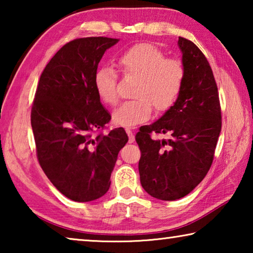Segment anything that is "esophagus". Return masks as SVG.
<instances>
[{"instance_id":"obj_1","label":"esophagus","mask_w":253,"mask_h":253,"mask_svg":"<svg viewBox=\"0 0 253 253\" xmlns=\"http://www.w3.org/2000/svg\"><path fill=\"white\" fill-rule=\"evenodd\" d=\"M126 132L128 135V143H134L135 142V135L130 128H126Z\"/></svg>"}]
</instances>
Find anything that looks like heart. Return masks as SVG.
Segmentation results:
<instances>
[{
    "label": "heart",
    "instance_id": "heart-1",
    "mask_svg": "<svg viewBox=\"0 0 253 253\" xmlns=\"http://www.w3.org/2000/svg\"><path fill=\"white\" fill-rule=\"evenodd\" d=\"M126 78L136 79L134 100L124 102L115 110V124L131 127L151 117L153 106L158 111L172 107L182 91L185 68L178 59L166 58L165 53L151 43H139L125 51L118 60ZM98 97L105 104H117L119 93L117 75L110 68L97 70L93 78Z\"/></svg>",
    "mask_w": 253,
    "mask_h": 253
}]
</instances>
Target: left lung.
Segmentation results:
<instances>
[{"label": "left lung", "instance_id": "obj_1", "mask_svg": "<svg viewBox=\"0 0 253 253\" xmlns=\"http://www.w3.org/2000/svg\"><path fill=\"white\" fill-rule=\"evenodd\" d=\"M185 80L177 100L136 134L140 184L153 198L175 201L202 182L211 168L222 119L217 85L209 61L193 42L178 38ZM164 133L169 140L152 138Z\"/></svg>", "mask_w": 253, "mask_h": 253}]
</instances>
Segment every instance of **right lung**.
<instances>
[{"label":"right lung","mask_w":253,"mask_h":253,"mask_svg":"<svg viewBox=\"0 0 253 253\" xmlns=\"http://www.w3.org/2000/svg\"><path fill=\"white\" fill-rule=\"evenodd\" d=\"M117 42L106 37L68 42L42 71L34 95L38 161L57 190L76 202L107 193L118 153L128 142L123 127L104 134L111 116L93 84L105 51Z\"/></svg>","instance_id":"add662e5"}]
</instances>
